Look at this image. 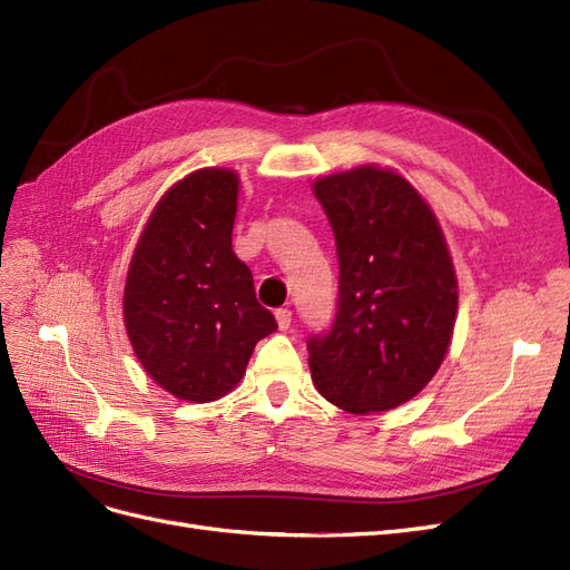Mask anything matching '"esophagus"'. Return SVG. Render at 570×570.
Listing matches in <instances>:
<instances>
[{
    "label": "esophagus",
    "mask_w": 570,
    "mask_h": 570,
    "mask_svg": "<svg viewBox=\"0 0 570 570\" xmlns=\"http://www.w3.org/2000/svg\"><path fill=\"white\" fill-rule=\"evenodd\" d=\"M274 317H277V324H279L282 332H286V328L291 326V309H286V307H279L277 312H274Z\"/></svg>",
    "instance_id": "1"
}]
</instances>
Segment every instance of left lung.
Masks as SVG:
<instances>
[{"instance_id":"left-lung-1","label":"left lung","mask_w":570,"mask_h":570,"mask_svg":"<svg viewBox=\"0 0 570 570\" xmlns=\"http://www.w3.org/2000/svg\"><path fill=\"white\" fill-rule=\"evenodd\" d=\"M338 255L336 317L307 338L317 391L353 414L393 410L433 379L456 320L445 236L405 177L374 165L315 181Z\"/></svg>"}]
</instances>
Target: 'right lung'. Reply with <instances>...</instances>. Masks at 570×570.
Instances as JSON below:
<instances>
[{"label": "right lung", "mask_w": 570, "mask_h": 570, "mask_svg": "<svg viewBox=\"0 0 570 570\" xmlns=\"http://www.w3.org/2000/svg\"><path fill=\"white\" fill-rule=\"evenodd\" d=\"M236 196L232 170L179 179L154 208L127 272V336L146 374L179 400L227 395L255 343L277 332L232 250Z\"/></svg>", "instance_id": "right-lung-1"}]
</instances>
